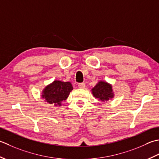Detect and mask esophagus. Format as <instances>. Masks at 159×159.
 Listing matches in <instances>:
<instances>
[{
	"mask_svg": "<svg viewBox=\"0 0 159 159\" xmlns=\"http://www.w3.org/2000/svg\"><path fill=\"white\" fill-rule=\"evenodd\" d=\"M78 87L80 89H84V88H85V84H84V83H80L78 84Z\"/></svg>",
	"mask_w": 159,
	"mask_h": 159,
	"instance_id": "obj_1",
	"label": "esophagus"
}]
</instances>
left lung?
<instances>
[{
  "instance_id": "1",
  "label": "left lung",
  "mask_w": 159,
  "mask_h": 159,
  "mask_svg": "<svg viewBox=\"0 0 159 159\" xmlns=\"http://www.w3.org/2000/svg\"><path fill=\"white\" fill-rule=\"evenodd\" d=\"M92 93L95 98L105 102L113 98V93L111 84L105 82H99L92 89Z\"/></svg>"
}]
</instances>
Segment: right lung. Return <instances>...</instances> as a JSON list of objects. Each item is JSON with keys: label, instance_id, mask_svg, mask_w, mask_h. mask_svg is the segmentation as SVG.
<instances>
[{"label": "right lung", "instance_id": "obj_1", "mask_svg": "<svg viewBox=\"0 0 159 159\" xmlns=\"http://www.w3.org/2000/svg\"><path fill=\"white\" fill-rule=\"evenodd\" d=\"M72 90V84L69 82L56 80L45 88L43 92V98L51 104L60 106L61 102L66 99Z\"/></svg>", "mask_w": 159, "mask_h": 159}]
</instances>
